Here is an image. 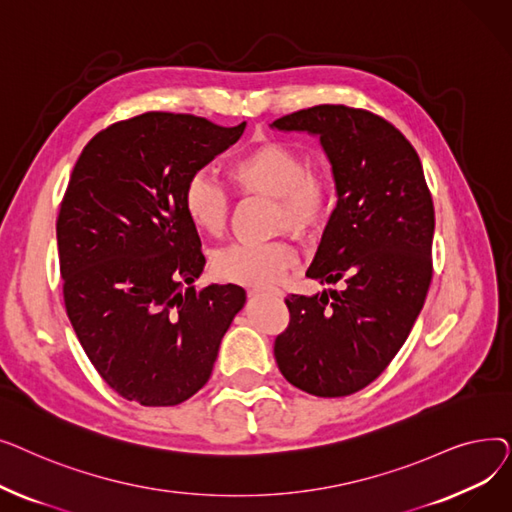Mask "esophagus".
Here are the masks:
<instances>
[{
  "label": "esophagus",
  "instance_id": "1",
  "mask_svg": "<svg viewBox=\"0 0 512 512\" xmlns=\"http://www.w3.org/2000/svg\"><path fill=\"white\" fill-rule=\"evenodd\" d=\"M263 294H270V297H276V299L284 297V292L280 288H274V286H253V288H249V297H263Z\"/></svg>",
  "mask_w": 512,
  "mask_h": 512
}]
</instances>
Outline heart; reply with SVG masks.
Instances as JSON below:
<instances>
[{
    "label": "heart",
    "instance_id": "1",
    "mask_svg": "<svg viewBox=\"0 0 512 512\" xmlns=\"http://www.w3.org/2000/svg\"><path fill=\"white\" fill-rule=\"evenodd\" d=\"M228 176L240 195L274 199V228L299 238H313L328 224L334 209V184L328 174L309 170L307 157L292 145L265 139L234 157ZM188 222L205 236L218 238L228 228L230 201L205 172L188 176L182 188ZM297 263V251L286 240L263 245H232L213 255L211 272L218 280L247 286L276 282Z\"/></svg>",
    "mask_w": 512,
    "mask_h": 512
}]
</instances>
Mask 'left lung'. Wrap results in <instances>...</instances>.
Listing matches in <instances>:
<instances>
[{"instance_id":"8db88e82","label":"left lung","mask_w":512,"mask_h":512,"mask_svg":"<svg viewBox=\"0 0 512 512\" xmlns=\"http://www.w3.org/2000/svg\"><path fill=\"white\" fill-rule=\"evenodd\" d=\"M272 128L317 134L330 159L338 201L307 278L344 286L290 294L276 363L303 392L348 396L388 367L423 309L432 282V193L405 134L367 110L315 105Z\"/></svg>"}]
</instances>
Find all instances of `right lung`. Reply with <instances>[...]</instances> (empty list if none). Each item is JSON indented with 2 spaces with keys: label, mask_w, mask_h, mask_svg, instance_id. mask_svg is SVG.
<instances>
[{
  "label": "right lung",
  "mask_w": 512,
  "mask_h": 512,
  "mask_svg": "<svg viewBox=\"0 0 512 512\" xmlns=\"http://www.w3.org/2000/svg\"><path fill=\"white\" fill-rule=\"evenodd\" d=\"M245 126L147 112L97 132L72 170L56 224L66 313L105 384L143 407L207 384L247 301L236 284L195 288L205 257L182 209L188 176Z\"/></svg>",
  "instance_id": "obj_1"
}]
</instances>
